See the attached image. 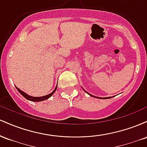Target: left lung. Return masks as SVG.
Here are the masks:
<instances>
[{
  "mask_svg": "<svg viewBox=\"0 0 147 147\" xmlns=\"http://www.w3.org/2000/svg\"><path fill=\"white\" fill-rule=\"evenodd\" d=\"M84 89V88H83ZM84 91H85L86 92H87L88 94L90 96H91V97H95V98H98V99H110V98H112V97H95V96H93V95H90V93H88V92H86V91L85 90H84ZM113 97H115V96H113Z\"/></svg>",
  "mask_w": 147,
  "mask_h": 147,
  "instance_id": "left-lung-1",
  "label": "left lung"
}]
</instances>
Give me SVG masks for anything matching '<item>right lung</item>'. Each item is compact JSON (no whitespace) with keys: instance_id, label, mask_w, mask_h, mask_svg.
<instances>
[{"instance_id":"add662e5","label":"right lung","mask_w":147,"mask_h":147,"mask_svg":"<svg viewBox=\"0 0 147 147\" xmlns=\"http://www.w3.org/2000/svg\"><path fill=\"white\" fill-rule=\"evenodd\" d=\"M16 89H17L18 92H20V93L23 96V97H25V99H27L28 100H30V101H32V102H42V101H44V100H46V99H48V98H50L51 96L53 95L54 93H55V92L57 90V85L56 86V88H55V90H54L51 93L48 94V95H46L45 96H42V97H32V96H30V95H28V94L25 93V92H23V91H22L21 90H20L19 88H18V87H16Z\"/></svg>"}]
</instances>
